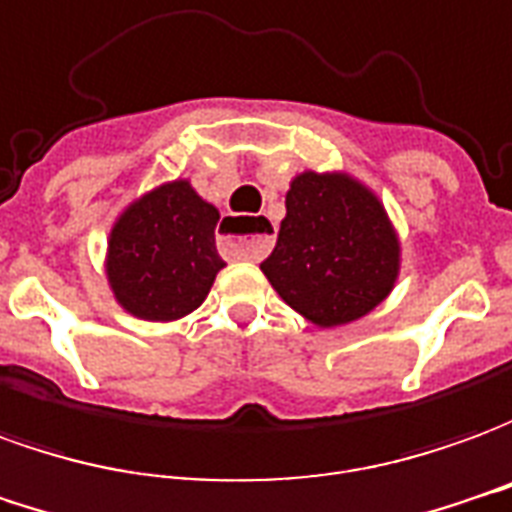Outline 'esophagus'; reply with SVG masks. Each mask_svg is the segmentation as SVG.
Wrapping results in <instances>:
<instances>
[{
  "label": "esophagus",
  "instance_id": "esophagus-1",
  "mask_svg": "<svg viewBox=\"0 0 512 512\" xmlns=\"http://www.w3.org/2000/svg\"><path fill=\"white\" fill-rule=\"evenodd\" d=\"M223 248L237 256V259H262L273 248V223L267 217H253V220H226L223 226Z\"/></svg>",
  "mask_w": 512,
  "mask_h": 512
}]
</instances>
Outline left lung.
<instances>
[{"label": "left lung", "instance_id": "obj_1", "mask_svg": "<svg viewBox=\"0 0 512 512\" xmlns=\"http://www.w3.org/2000/svg\"><path fill=\"white\" fill-rule=\"evenodd\" d=\"M262 273L286 306L317 328L378 308L400 275V237L386 206L350 173H297Z\"/></svg>", "mask_w": 512, "mask_h": 512}]
</instances>
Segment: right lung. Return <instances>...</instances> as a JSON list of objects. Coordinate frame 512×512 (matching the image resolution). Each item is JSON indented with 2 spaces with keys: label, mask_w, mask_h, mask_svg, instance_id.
<instances>
[{
  "label": "right lung",
  "mask_w": 512,
  "mask_h": 512,
  "mask_svg": "<svg viewBox=\"0 0 512 512\" xmlns=\"http://www.w3.org/2000/svg\"><path fill=\"white\" fill-rule=\"evenodd\" d=\"M220 212L187 179L159 184L123 209L107 239V281L137 320L173 322L201 306L226 262L217 256Z\"/></svg>",
  "instance_id": "right-lung-1"
}]
</instances>
